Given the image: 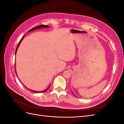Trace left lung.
Instances as JSON below:
<instances>
[{
  "label": "left lung",
  "instance_id": "left-lung-1",
  "mask_svg": "<svg viewBox=\"0 0 124 124\" xmlns=\"http://www.w3.org/2000/svg\"><path fill=\"white\" fill-rule=\"evenodd\" d=\"M73 95H74V94H73ZM74 96H75V95H74Z\"/></svg>",
  "mask_w": 124,
  "mask_h": 124
}]
</instances>
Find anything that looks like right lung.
I'll return each instance as SVG.
<instances>
[{
	"label": "right lung",
	"instance_id": "obj_1",
	"mask_svg": "<svg viewBox=\"0 0 124 124\" xmlns=\"http://www.w3.org/2000/svg\"><path fill=\"white\" fill-rule=\"evenodd\" d=\"M49 27V26H47V25H39V26H36V27H33V28H32V29H31V30H30V31H28V32H30V31H34V30H35V29H39V28H47V27ZM24 36H23V37H22V38L21 39V40L20 41V42H19V43H18V45H17V47H16V52H17V48H18V46H20V43H21V42L22 41V40H23V38H24ZM15 71H16V68H15ZM49 87H50V86H48V88H47L46 90H44V91H42V92H40V93H44V92H46L47 90L48 89V88H49ZM28 89H29V91H31V92H33V93H39V92H36V91H32V90H31V89H28V88H27Z\"/></svg>",
	"mask_w": 124,
	"mask_h": 124
}]
</instances>
